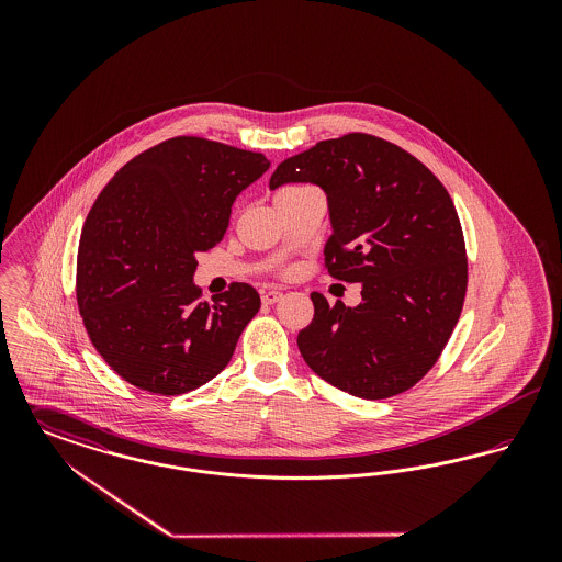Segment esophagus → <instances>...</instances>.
I'll use <instances>...</instances> for the list:
<instances>
[{"label":"esophagus","mask_w":562,"mask_h":562,"mask_svg":"<svg viewBox=\"0 0 562 562\" xmlns=\"http://www.w3.org/2000/svg\"><path fill=\"white\" fill-rule=\"evenodd\" d=\"M282 299V293L280 291H276V289H271V291H266L263 296H261V301L266 303V305H273V303H278Z\"/></svg>","instance_id":"34e87169"}]
</instances>
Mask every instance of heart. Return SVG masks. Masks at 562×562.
<instances>
[{"mask_svg": "<svg viewBox=\"0 0 562 562\" xmlns=\"http://www.w3.org/2000/svg\"><path fill=\"white\" fill-rule=\"evenodd\" d=\"M291 189H296V188H286V189H282V191H280V193H284V191H291Z\"/></svg>", "mask_w": 562, "mask_h": 562, "instance_id": "heart-1", "label": "heart"}]
</instances>
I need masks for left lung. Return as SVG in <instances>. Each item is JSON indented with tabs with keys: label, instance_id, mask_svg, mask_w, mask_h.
Here are the masks:
<instances>
[{
	"label": "left lung",
	"instance_id": "1",
	"mask_svg": "<svg viewBox=\"0 0 562 562\" xmlns=\"http://www.w3.org/2000/svg\"><path fill=\"white\" fill-rule=\"evenodd\" d=\"M326 193L328 273L362 284L356 307L312 293L314 321L296 337L307 367L351 396L381 401L428 373L459 321L468 286L453 200L428 168L371 134L316 143L282 161L269 189Z\"/></svg>",
	"mask_w": 562,
	"mask_h": 562
}]
</instances>
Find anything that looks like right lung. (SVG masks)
Masks as SVG:
<instances>
[{
	"instance_id": "right-lung-1",
	"label": "right lung",
	"mask_w": 562,
	"mask_h": 562,
	"mask_svg": "<svg viewBox=\"0 0 562 562\" xmlns=\"http://www.w3.org/2000/svg\"><path fill=\"white\" fill-rule=\"evenodd\" d=\"M268 168L263 154L175 136L101 191L81 229L78 305L92 346L122 379L177 396L227 367L261 299L234 282L214 305L198 301L195 255L223 240L236 198Z\"/></svg>"
}]
</instances>
